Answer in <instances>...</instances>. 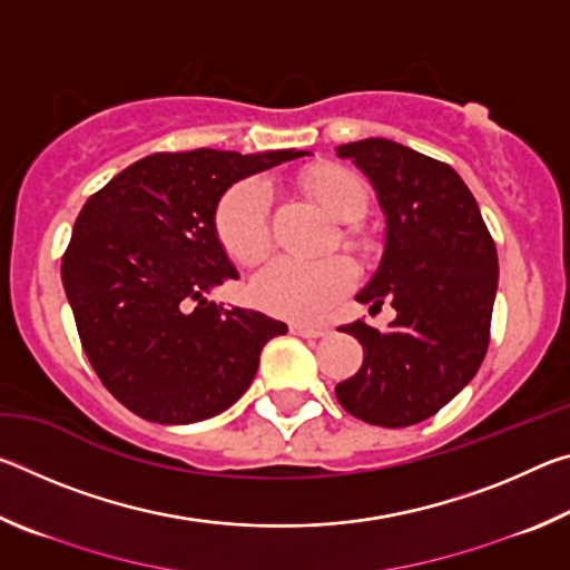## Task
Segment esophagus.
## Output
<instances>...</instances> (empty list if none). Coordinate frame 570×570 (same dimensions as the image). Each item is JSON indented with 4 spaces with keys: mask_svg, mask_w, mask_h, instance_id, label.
Wrapping results in <instances>:
<instances>
[{
    "mask_svg": "<svg viewBox=\"0 0 570 570\" xmlns=\"http://www.w3.org/2000/svg\"><path fill=\"white\" fill-rule=\"evenodd\" d=\"M292 334L304 336V340H320V336L330 334V330H326V326H312V324L296 322V324H292Z\"/></svg>",
    "mask_w": 570,
    "mask_h": 570,
    "instance_id": "34e87169",
    "label": "esophagus"
}]
</instances>
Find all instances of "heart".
Masks as SVG:
<instances>
[{
    "mask_svg": "<svg viewBox=\"0 0 570 570\" xmlns=\"http://www.w3.org/2000/svg\"><path fill=\"white\" fill-rule=\"evenodd\" d=\"M304 188L336 220H354L366 208L360 176L342 166H320L304 176ZM216 234L236 264H256L268 250V188L248 178L226 190L216 210ZM350 240V236H346ZM354 282L352 266L340 256L298 262L278 256L250 282V298L268 314L294 322H320Z\"/></svg>",
    "mask_w": 570,
    "mask_h": 570,
    "instance_id": "obj_1",
    "label": "heart"
}]
</instances>
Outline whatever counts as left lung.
I'll return each instance as SVG.
<instances>
[{"label": "left lung", "instance_id": "obj_1", "mask_svg": "<svg viewBox=\"0 0 570 570\" xmlns=\"http://www.w3.org/2000/svg\"><path fill=\"white\" fill-rule=\"evenodd\" d=\"M384 216L377 272L356 302L397 316L387 330L364 322L342 326L364 350L354 377L336 384L342 407L377 428H410L458 397L488 352L498 292V254L455 170L402 142L366 138L344 142Z\"/></svg>", "mask_w": 570, "mask_h": 570}]
</instances>
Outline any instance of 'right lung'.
Masks as SVG:
<instances>
[{
    "label": "right lung",
    "mask_w": 570,
    "mask_h": 570,
    "mask_svg": "<svg viewBox=\"0 0 570 570\" xmlns=\"http://www.w3.org/2000/svg\"><path fill=\"white\" fill-rule=\"evenodd\" d=\"M306 150L156 153L90 196L62 258L85 354L112 397L148 422L193 424L240 400L288 326L210 302L238 278L216 234L234 183Z\"/></svg>",
    "instance_id": "obj_1"
}]
</instances>
